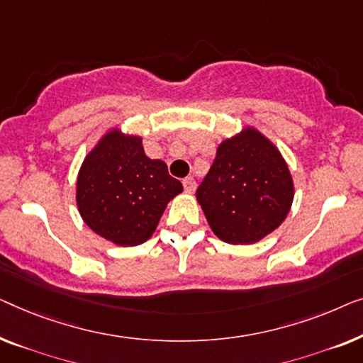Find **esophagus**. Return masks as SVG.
Segmentation results:
<instances>
[{"label": "esophagus", "mask_w": 363, "mask_h": 363, "mask_svg": "<svg viewBox=\"0 0 363 363\" xmlns=\"http://www.w3.org/2000/svg\"><path fill=\"white\" fill-rule=\"evenodd\" d=\"M182 186H184V191L191 194V192L196 191L197 182H196V179H194V177L189 176V177H184V179H182Z\"/></svg>", "instance_id": "esophagus-1"}]
</instances>
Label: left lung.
Wrapping results in <instances>:
<instances>
[{
  "instance_id": "left-lung-1",
  "label": "left lung",
  "mask_w": 363,
  "mask_h": 363,
  "mask_svg": "<svg viewBox=\"0 0 363 363\" xmlns=\"http://www.w3.org/2000/svg\"><path fill=\"white\" fill-rule=\"evenodd\" d=\"M196 196L218 238L247 245L281 225L294 187L277 146L259 131L245 128L218 146Z\"/></svg>"
}]
</instances>
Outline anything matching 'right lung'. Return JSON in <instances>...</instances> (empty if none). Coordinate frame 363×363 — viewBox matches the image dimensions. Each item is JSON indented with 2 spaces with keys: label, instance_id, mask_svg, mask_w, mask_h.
<instances>
[{
  "label": "right lung",
  "instance_id": "obj_1",
  "mask_svg": "<svg viewBox=\"0 0 363 363\" xmlns=\"http://www.w3.org/2000/svg\"><path fill=\"white\" fill-rule=\"evenodd\" d=\"M182 192L161 160H150L141 138L113 130L85 157L77 179V206L95 233L121 247L146 242L167 202Z\"/></svg>",
  "mask_w": 363,
  "mask_h": 363
}]
</instances>
